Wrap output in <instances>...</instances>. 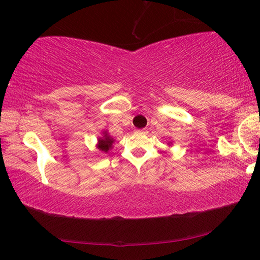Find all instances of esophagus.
Here are the masks:
<instances>
[{"label": "esophagus", "mask_w": 260, "mask_h": 260, "mask_svg": "<svg viewBox=\"0 0 260 260\" xmlns=\"http://www.w3.org/2000/svg\"><path fill=\"white\" fill-rule=\"evenodd\" d=\"M136 133H138V134H147V130H145V129H142V130H136Z\"/></svg>", "instance_id": "34e87169"}]
</instances>
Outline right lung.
Listing matches in <instances>:
<instances>
[{
	"label": "right lung",
	"mask_w": 260,
	"mask_h": 260,
	"mask_svg": "<svg viewBox=\"0 0 260 260\" xmlns=\"http://www.w3.org/2000/svg\"><path fill=\"white\" fill-rule=\"evenodd\" d=\"M112 143H113L112 138L108 136V135H104V138H99V144H98L99 150L108 152L109 149H111Z\"/></svg>",
	"instance_id": "add662e5"
}]
</instances>
